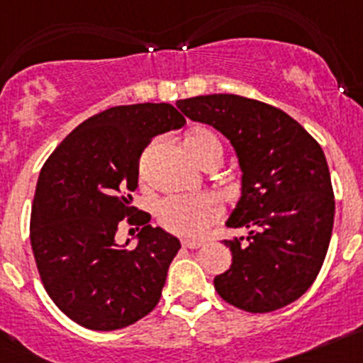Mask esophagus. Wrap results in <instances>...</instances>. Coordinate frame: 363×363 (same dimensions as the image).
<instances>
[{
    "label": "esophagus",
    "instance_id": "obj_1",
    "mask_svg": "<svg viewBox=\"0 0 363 363\" xmlns=\"http://www.w3.org/2000/svg\"><path fill=\"white\" fill-rule=\"evenodd\" d=\"M182 245L187 247V249H200V247H203V242H200V240H182Z\"/></svg>",
    "mask_w": 363,
    "mask_h": 363
}]
</instances>
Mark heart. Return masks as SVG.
Segmentation results:
<instances>
[{
    "instance_id": "b5f03b06",
    "label": "heart",
    "mask_w": 363,
    "mask_h": 363,
    "mask_svg": "<svg viewBox=\"0 0 363 363\" xmlns=\"http://www.w3.org/2000/svg\"><path fill=\"white\" fill-rule=\"evenodd\" d=\"M185 147L201 167L209 165L211 162H221V156H223V145H221L220 136L207 127H198V129L191 130L185 140ZM156 149H158V142H154L143 152L142 162H140V174L143 179H149L150 163H152ZM220 214V201L211 194L169 196L158 207V221L162 223V227L179 234V236H187V238L200 236L207 227L218 221Z\"/></svg>"
}]
</instances>
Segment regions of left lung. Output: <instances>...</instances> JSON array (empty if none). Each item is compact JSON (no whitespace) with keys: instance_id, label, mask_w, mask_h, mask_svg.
<instances>
[{"instance_id":"obj_1","label":"left lung","mask_w":363,"mask_h":363,"mask_svg":"<svg viewBox=\"0 0 363 363\" xmlns=\"http://www.w3.org/2000/svg\"><path fill=\"white\" fill-rule=\"evenodd\" d=\"M176 105L220 130L242 169V196L227 227L249 233L223 240L233 264L214 289L247 313L289 306L316 280L331 242L335 194L322 147L289 114L258 99L209 94Z\"/></svg>"}]
</instances>
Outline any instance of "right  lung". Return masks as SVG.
I'll return each instance as SVG.
<instances>
[{
	"instance_id": "1",
	"label": "right lung",
	"mask_w": 363,
	"mask_h": 363,
	"mask_svg": "<svg viewBox=\"0 0 363 363\" xmlns=\"http://www.w3.org/2000/svg\"><path fill=\"white\" fill-rule=\"evenodd\" d=\"M169 104L120 105L78 125L45 162L30 214L40 278L57 309L92 331H116L158 306L179 240L133 207L138 167L154 136L182 129ZM140 229L118 246L119 221Z\"/></svg>"
}]
</instances>
